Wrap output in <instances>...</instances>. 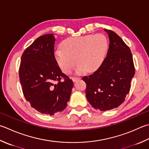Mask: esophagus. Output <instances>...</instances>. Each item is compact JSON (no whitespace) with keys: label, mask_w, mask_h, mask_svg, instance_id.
Returning a JSON list of instances; mask_svg holds the SVG:
<instances>
[{"label":"esophagus","mask_w":149,"mask_h":149,"mask_svg":"<svg viewBox=\"0 0 149 149\" xmlns=\"http://www.w3.org/2000/svg\"><path fill=\"white\" fill-rule=\"evenodd\" d=\"M80 79V77H72V80L74 81V82H76V81H77V80H79Z\"/></svg>","instance_id":"obj_1"}]
</instances>
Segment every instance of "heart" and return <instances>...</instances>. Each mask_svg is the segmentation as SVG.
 <instances>
[{"instance_id":"obj_1","label":"heart","mask_w":149,"mask_h":149,"mask_svg":"<svg viewBox=\"0 0 149 149\" xmlns=\"http://www.w3.org/2000/svg\"><path fill=\"white\" fill-rule=\"evenodd\" d=\"M109 42L103 34L71 37L64 40L61 47L55 50L58 65L65 74H70L78 64V74L98 69L106 57ZM77 61H76V60Z\"/></svg>"}]
</instances>
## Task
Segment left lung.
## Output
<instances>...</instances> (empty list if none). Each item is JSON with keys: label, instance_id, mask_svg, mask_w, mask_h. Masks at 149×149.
<instances>
[{"label": "left lung", "instance_id": "8db88e82", "mask_svg": "<svg viewBox=\"0 0 149 149\" xmlns=\"http://www.w3.org/2000/svg\"><path fill=\"white\" fill-rule=\"evenodd\" d=\"M104 31L110 40L107 57L94 74L82 78L86 84L87 100L101 111L117 108L123 103L135 74L129 46L115 32L107 29Z\"/></svg>", "mask_w": 149, "mask_h": 149}]
</instances>
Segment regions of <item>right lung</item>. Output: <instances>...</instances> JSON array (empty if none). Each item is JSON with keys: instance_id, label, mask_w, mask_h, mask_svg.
<instances>
[{"instance_id": "obj_1", "label": "right lung", "mask_w": 149, "mask_h": 149, "mask_svg": "<svg viewBox=\"0 0 149 149\" xmlns=\"http://www.w3.org/2000/svg\"><path fill=\"white\" fill-rule=\"evenodd\" d=\"M55 41L52 33L38 37L23 52L19 67L26 100L38 112L49 116L66 107L74 85L57 65Z\"/></svg>"}]
</instances>
